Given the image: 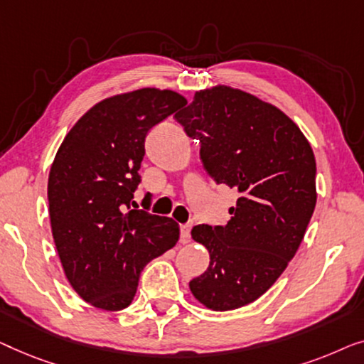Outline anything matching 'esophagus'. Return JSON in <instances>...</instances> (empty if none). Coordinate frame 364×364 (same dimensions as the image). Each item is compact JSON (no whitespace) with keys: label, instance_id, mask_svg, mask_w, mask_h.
I'll use <instances>...</instances> for the list:
<instances>
[{"label":"esophagus","instance_id":"1","mask_svg":"<svg viewBox=\"0 0 364 364\" xmlns=\"http://www.w3.org/2000/svg\"><path fill=\"white\" fill-rule=\"evenodd\" d=\"M180 231H181V235H180L181 244H188L189 242V232H191V224H181Z\"/></svg>","mask_w":364,"mask_h":364}]
</instances>
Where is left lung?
<instances>
[{"label": "left lung", "instance_id": "obj_1", "mask_svg": "<svg viewBox=\"0 0 364 364\" xmlns=\"http://www.w3.org/2000/svg\"><path fill=\"white\" fill-rule=\"evenodd\" d=\"M175 119L201 143L208 175L239 191L226 226L193 228L209 267L189 289L214 311L252 304L294 259L314 214V150L282 110L228 85L196 92Z\"/></svg>", "mask_w": 364, "mask_h": 364}]
</instances>
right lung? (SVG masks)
Masks as SVG:
<instances>
[{
    "label": "right lung",
    "mask_w": 364,
    "mask_h": 364,
    "mask_svg": "<svg viewBox=\"0 0 364 364\" xmlns=\"http://www.w3.org/2000/svg\"><path fill=\"white\" fill-rule=\"evenodd\" d=\"M188 102L145 87L104 99L60 143L49 171L50 229L69 284L87 304L127 309L145 265L180 239L171 218L130 209L145 136Z\"/></svg>",
    "instance_id": "right-lung-1"
}]
</instances>
